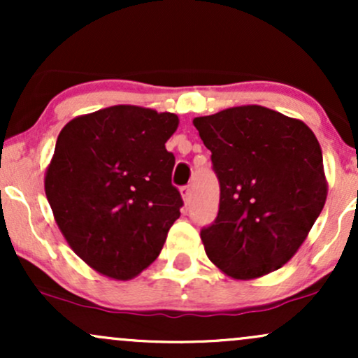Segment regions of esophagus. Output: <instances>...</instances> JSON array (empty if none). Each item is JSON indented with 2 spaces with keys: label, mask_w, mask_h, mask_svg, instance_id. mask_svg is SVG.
I'll use <instances>...</instances> for the list:
<instances>
[{
  "label": "esophagus",
  "mask_w": 358,
  "mask_h": 358,
  "mask_svg": "<svg viewBox=\"0 0 358 358\" xmlns=\"http://www.w3.org/2000/svg\"><path fill=\"white\" fill-rule=\"evenodd\" d=\"M180 193H182V199H183L185 203L190 202V199H192V188L188 187V185H187V187L180 188Z\"/></svg>",
  "instance_id": "34e87169"
}]
</instances>
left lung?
<instances>
[{
	"label": "left lung",
	"mask_w": 358,
	"mask_h": 358,
	"mask_svg": "<svg viewBox=\"0 0 358 358\" xmlns=\"http://www.w3.org/2000/svg\"><path fill=\"white\" fill-rule=\"evenodd\" d=\"M220 183V205L202 229L205 252L222 273L248 281L286 264L327 202L322 148L299 119L237 106L193 119Z\"/></svg>",
	"instance_id": "8db88e82"
}]
</instances>
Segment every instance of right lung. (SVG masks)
<instances>
[{"label": "right lung", "mask_w": 358, "mask_h": 358, "mask_svg": "<svg viewBox=\"0 0 358 358\" xmlns=\"http://www.w3.org/2000/svg\"><path fill=\"white\" fill-rule=\"evenodd\" d=\"M178 122L173 113L122 104L60 131L45 195L65 241L97 273L127 281L162 252L183 205L165 148Z\"/></svg>", "instance_id": "obj_1"}]
</instances>
